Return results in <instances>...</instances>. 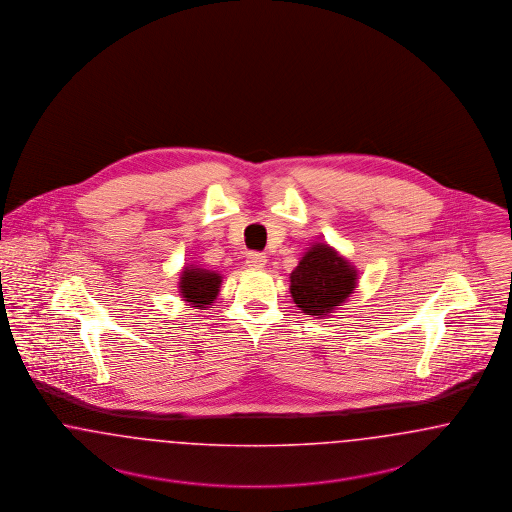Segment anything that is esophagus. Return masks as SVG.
I'll return each instance as SVG.
<instances>
[{"instance_id": "obj_1", "label": "esophagus", "mask_w": 512, "mask_h": 512, "mask_svg": "<svg viewBox=\"0 0 512 512\" xmlns=\"http://www.w3.org/2000/svg\"><path fill=\"white\" fill-rule=\"evenodd\" d=\"M266 264L267 258L262 252H250L246 256V266L250 267V269H262V267H266Z\"/></svg>"}]
</instances>
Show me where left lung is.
Instances as JSON below:
<instances>
[{
	"label": "left lung",
	"instance_id": "1",
	"mask_svg": "<svg viewBox=\"0 0 512 512\" xmlns=\"http://www.w3.org/2000/svg\"><path fill=\"white\" fill-rule=\"evenodd\" d=\"M356 285V267L323 243H315L290 273L292 300L306 315L325 317L333 313Z\"/></svg>",
	"mask_w": 512,
	"mask_h": 512
}]
</instances>
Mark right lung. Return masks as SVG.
I'll return each mask as SVG.
<instances>
[{"label": "right lung", "mask_w": 512, "mask_h": 512, "mask_svg": "<svg viewBox=\"0 0 512 512\" xmlns=\"http://www.w3.org/2000/svg\"><path fill=\"white\" fill-rule=\"evenodd\" d=\"M222 285V275L204 267L187 266L179 277V292L191 308H208L214 304Z\"/></svg>", "instance_id": "obj_1"}]
</instances>
